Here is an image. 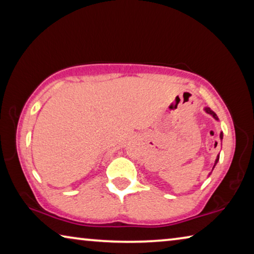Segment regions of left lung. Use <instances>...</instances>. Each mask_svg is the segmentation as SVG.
<instances>
[{
    "label": "left lung",
    "mask_w": 254,
    "mask_h": 254,
    "mask_svg": "<svg viewBox=\"0 0 254 254\" xmlns=\"http://www.w3.org/2000/svg\"><path fill=\"white\" fill-rule=\"evenodd\" d=\"M204 111H205V113H207V114H209V115H210V117H213V118H214V120H216V121H218V118H217V115H216V114H215V112H213L212 110H210V109H209V107H207V106H206V107H204ZM220 140H221V142H222V141H223V132H221V133H220ZM218 160H220V153H218V154H217V157H216V159H215V162H214L213 169L215 168V166H216V165H217V162H218ZM213 169H212V171H213ZM212 171H210V173L208 174V176H207V177H209V176H210V174H212Z\"/></svg>",
    "instance_id": "8db88e82"
}]
</instances>
